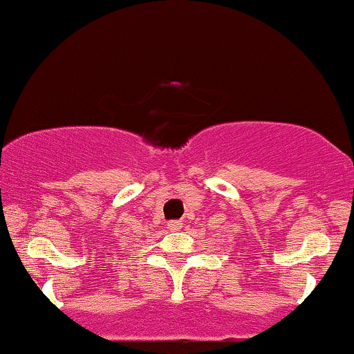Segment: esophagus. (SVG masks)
Here are the masks:
<instances>
[{
    "label": "esophagus",
    "instance_id": "34e87169",
    "mask_svg": "<svg viewBox=\"0 0 354 354\" xmlns=\"http://www.w3.org/2000/svg\"><path fill=\"white\" fill-rule=\"evenodd\" d=\"M167 228L172 232H178L182 228V222H178V220H170V222H167Z\"/></svg>",
    "mask_w": 354,
    "mask_h": 354
}]
</instances>
